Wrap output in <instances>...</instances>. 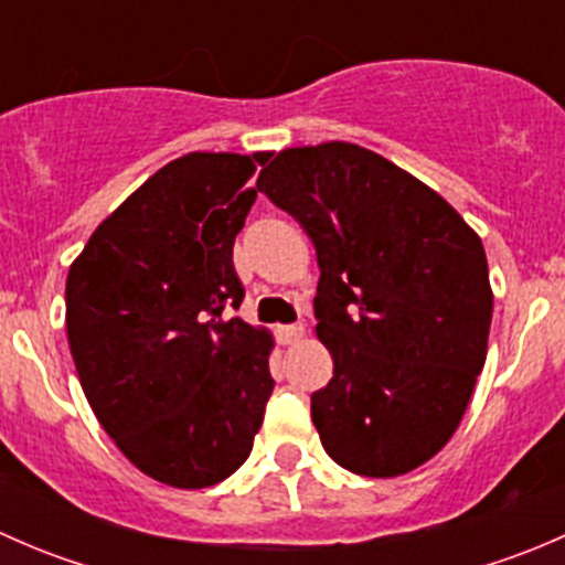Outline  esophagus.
<instances>
[{
  "label": "esophagus",
  "instance_id": "obj_1",
  "mask_svg": "<svg viewBox=\"0 0 565 565\" xmlns=\"http://www.w3.org/2000/svg\"><path fill=\"white\" fill-rule=\"evenodd\" d=\"M276 339L281 344H295V341L303 339V324H278Z\"/></svg>",
  "mask_w": 565,
  "mask_h": 565
}]
</instances>
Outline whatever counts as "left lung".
I'll return each mask as SVG.
<instances>
[{"mask_svg":"<svg viewBox=\"0 0 565 565\" xmlns=\"http://www.w3.org/2000/svg\"><path fill=\"white\" fill-rule=\"evenodd\" d=\"M256 188L315 243L317 335L333 377L311 393L328 457L391 478L457 431L487 361L481 237L440 196L347 141L284 150Z\"/></svg>","mask_w":565,"mask_h":565,"instance_id":"1","label":"left lung"}]
</instances>
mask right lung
I'll return each instance as SVG.
<instances>
[{
	"instance_id": "1",
	"label": "right lung",
	"mask_w": 565,
	"mask_h": 565,
	"mask_svg": "<svg viewBox=\"0 0 565 565\" xmlns=\"http://www.w3.org/2000/svg\"><path fill=\"white\" fill-rule=\"evenodd\" d=\"M267 152H188L93 232L65 287L67 344L106 435L180 489L230 478L254 448L273 377L232 265Z\"/></svg>"
}]
</instances>
